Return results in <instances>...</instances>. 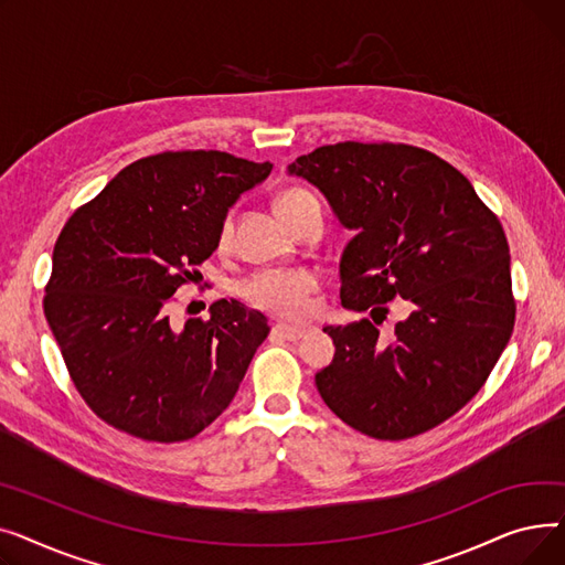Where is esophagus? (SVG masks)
<instances>
[{
	"label": "esophagus",
	"mask_w": 565,
	"mask_h": 565,
	"mask_svg": "<svg viewBox=\"0 0 565 565\" xmlns=\"http://www.w3.org/2000/svg\"><path fill=\"white\" fill-rule=\"evenodd\" d=\"M307 334V330L300 328H288V324H273L270 330V339L273 341H300Z\"/></svg>",
	"instance_id": "1"
}]
</instances>
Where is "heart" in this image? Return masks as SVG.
<instances>
[{"label":"heart","instance_id":"1","mask_svg":"<svg viewBox=\"0 0 565 565\" xmlns=\"http://www.w3.org/2000/svg\"><path fill=\"white\" fill-rule=\"evenodd\" d=\"M309 201H318L313 192L305 188H290L277 199V211L288 224L292 213L300 211V207ZM231 220H224L220 226L217 243L220 247H226L231 241ZM318 284L313 275L305 270H284V273H258L241 284V298L270 316L284 318V320H300L311 311V298L316 292Z\"/></svg>","mask_w":565,"mask_h":565}]
</instances>
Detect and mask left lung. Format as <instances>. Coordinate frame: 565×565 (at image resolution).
Wrapping results in <instances>:
<instances>
[{
    "instance_id": "8db88e82",
    "label": "left lung",
    "mask_w": 565,
    "mask_h": 565,
    "mask_svg": "<svg viewBox=\"0 0 565 565\" xmlns=\"http://www.w3.org/2000/svg\"><path fill=\"white\" fill-rule=\"evenodd\" d=\"M358 235L341 258V305L411 316L382 342L369 318L324 328L337 345L316 387L350 428L409 439L462 409L492 373L515 324L501 222L467 178L424 148L339 141L288 167Z\"/></svg>"
}]
</instances>
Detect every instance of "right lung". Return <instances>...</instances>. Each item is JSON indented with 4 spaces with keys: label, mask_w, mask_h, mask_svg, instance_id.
Masks as SVG:
<instances>
[{
    "label": "right lung",
    "mask_w": 565,
    "mask_h": 565,
    "mask_svg": "<svg viewBox=\"0 0 565 565\" xmlns=\"http://www.w3.org/2000/svg\"><path fill=\"white\" fill-rule=\"evenodd\" d=\"M270 162L164 151L118 171L58 233L43 311L75 390L143 441L196 437L231 405L267 320L237 300L173 328L167 307L217 249L220 226Z\"/></svg>",
    "instance_id": "right-lung-1"
}]
</instances>
